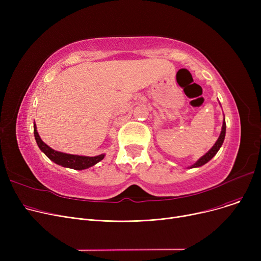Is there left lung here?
I'll return each instance as SVG.
<instances>
[{"mask_svg":"<svg viewBox=\"0 0 261 261\" xmlns=\"http://www.w3.org/2000/svg\"><path fill=\"white\" fill-rule=\"evenodd\" d=\"M225 129H226V125H225V120L223 121V125H222V130H221V133H220V136H219L218 141L215 143V145L213 146V148L210 150V151L204 154L197 163H195L193 166H191L190 168H195V167H200L202 165H204V164H206L208 161H211L215 155L216 153L218 152V150L220 149V147L222 146L223 144V141H224V138H225Z\"/></svg>","mask_w":261,"mask_h":261,"instance_id":"1","label":"left lung"}]
</instances>
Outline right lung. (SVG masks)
Returning a JSON list of instances; mask_svg holds the SVG:
<instances>
[{"label": "right lung", "mask_w": 261, "mask_h": 261, "mask_svg": "<svg viewBox=\"0 0 261 261\" xmlns=\"http://www.w3.org/2000/svg\"><path fill=\"white\" fill-rule=\"evenodd\" d=\"M34 134H35L36 142L41 151L44 152L49 160H51L53 162L63 167L72 168L75 170L87 169L91 166H94L95 164H97L98 162H100L105 156V154H100L97 156H81V155H74V154H67V153L55 151L54 149H51L44 142L41 141L40 136L37 132L36 125L34 126Z\"/></svg>", "instance_id": "obj_1"}]
</instances>
